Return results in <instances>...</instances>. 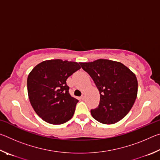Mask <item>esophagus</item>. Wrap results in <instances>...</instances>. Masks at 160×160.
I'll return each mask as SVG.
<instances>
[{"label": "esophagus", "instance_id": "esophagus-1", "mask_svg": "<svg viewBox=\"0 0 160 160\" xmlns=\"http://www.w3.org/2000/svg\"><path fill=\"white\" fill-rule=\"evenodd\" d=\"M85 93H82V96L80 97V99L83 100V99H85Z\"/></svg>", "mask_w": 160, "mask_h": 160}]
</instances>
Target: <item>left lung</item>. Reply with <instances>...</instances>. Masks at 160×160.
Wrapping results in <instances>:
<instances>
[{
  "mask_svg": "<svg viewBox=\"0 0 160 160\" xmlns=\"http://www.w3.org/2000/svg\"><path fill=\"white\" fill-rule=\"evenodd\" d=\"M80 65L92 78L100 94L99 106L90 111L92 117L104 124L125 117L137 97L138 81L133 72L121 63L107 59Z\"/></svg>",
  "mask_w": 160,
  "mask_h": 160,
  "instance_id": "8db88e82",
  "label": "left lung"
}]
</instances>
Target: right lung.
<instances>
[{
	"label": "right lung",
	"instance_id": "add662e5",
	"mask_svg": "<svg viewBox=\"0 0 160 160\" xmlns=\"http://www.w3.org/2000/svg\"><path fill=\"white\" fill-rule=\"evenodd\" d=\"M79 69L76 62L56 59L42 62L29 74V101L46 122L58 125L72 117L78 100L70 94L66 80Z\"/></svg>",
	"mask_w": 160,
	"mask_h": 160
}]
</instances>
